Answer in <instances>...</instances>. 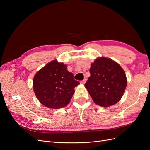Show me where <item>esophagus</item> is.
<instances>
[{
  "label": "esophagus",
  "mask_w": 150,
  "mask_h": 150,
  "mask_svg": "<svg viewBox=\"0 0 150 150\" xmlns=\"http://www.w3.org/2000/svg\"><path fill=\"white\" fill-rule=\"evenodd\" d=\"M86 81H87V79H84V80H83V81H81V84H84L86 83Z\"/></svg>",
  "instance_id": "1"
}]
</instances>
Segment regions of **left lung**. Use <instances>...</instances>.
Masks as SVG:
<instances>
[{"label": "left lung", "mask_w": 150, "mask_h": 150, "mask_svg": "<svg viewBox=\"0 0 150 150\" xmlns=\"http://www.w3.org/2000/svg\"><path fill=\"white\" fill-rule=\"evenodd\" d=\"M89 71L91 76L84 86L94 103L109 107L118 102L127 85L120 65L110 58L98 57L91 64Z\"/></svg>", "instance_id": "8db88e82"}]
</instances>
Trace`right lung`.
Listing matches in <instances>:
<instances>
[{"label":"right lung","instance_id":"obj_1","mask_svg":"<svg viewBox=\"0 0 150 150\" xmlns=\"http://www.w3.org/2000/svg\"><path fill=\"white\" fill-rule=\"evenodd\" d=\"M79 82L74 79L67 66L54 60L40 69L34 77L33 89L36 97L44 106L52 109L66 106Z\"/></svg>","mask_w":150,"mask_h":150}]
</instances>
